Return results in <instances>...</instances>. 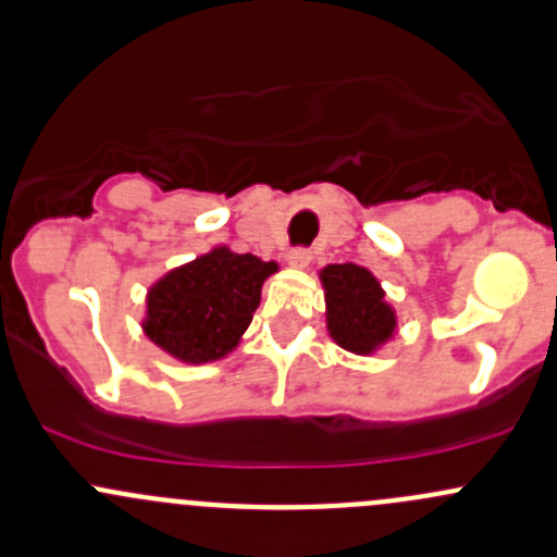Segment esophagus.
I'll use <instances>...</instances> for the list:
<instances>
[{
	"label": "esophagus",
	"instance_id": "1",
	"mask_svg": "<svg viewBox=\"0 0 557 557\" xmlns=\"http://www.w3.org/2000/svg\"><path fill=\"white\" fill-rule=\"evenodd\" d=\"M309 261H312V253H309V250H304V248H296V250H290V253H288V263L294 269H307Z\"/></svg>",
	"mask_w": 557,
	"mask_h": 557
}]
</instances>
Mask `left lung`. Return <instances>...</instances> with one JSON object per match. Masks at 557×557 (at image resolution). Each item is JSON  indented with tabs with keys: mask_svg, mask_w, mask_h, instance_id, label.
Here are the masks:
<instances>
[{
	"mask_svg": "<svg viewBox=\"0 0 557 557\" xmlns=\"http://www.w3.org/2000/svg\"><path fill=\"white\" fill-rule=\"evenodd\" d=\"M325 290V327L333 342L352 355H376L397 333V312L376 274L357 263L320 269Z\"/></svg>",
	"mask_w": 557,
	"mask_h": 557,
	"instance_id": "8db88e82",
	"label": "left lung"
}]
</instances>
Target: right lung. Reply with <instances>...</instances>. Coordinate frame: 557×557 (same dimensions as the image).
Segmentation results:
<instances>
[{
  "label": "right lung",
  "mask_w": 557,
  "mask_h": 557,
  "mask_svg": "<svg viewBox=\"0 0 557 557\" xmlns=\"http://www.w3.org/2000/svg\"><path fill=\"white\" fill-rule=\"evenodd\" d=\"M277 261L215 245L162 274L146 294V338L186 366L226 357L243 342Z\"/></svg>",
  "instance_id": "1"
}]
</instances>
